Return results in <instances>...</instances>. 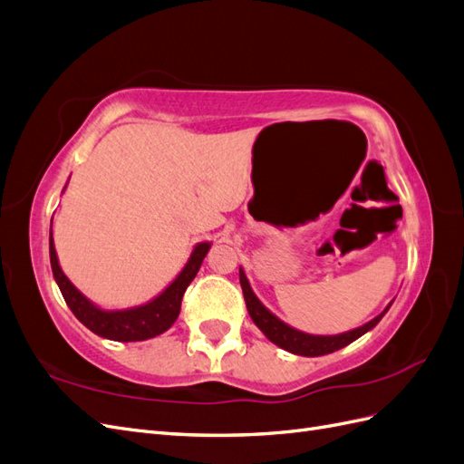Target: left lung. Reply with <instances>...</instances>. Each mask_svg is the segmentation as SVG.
<instances>
[{
    "instance_id": "1",
    "label": "left lung",
    "mask_w": 464,
    "mask_h": 464,
    "mask_svg": "<svg viewBox=\"0 0 464 464\" xmlns=\"http://www.w3.org/2000/svg\"><path fill=\"white\" fill-rule=\"evenodd\" d=\"M240 285H242L244 300L247 305V314L251 319H254L256 325L261 329V333L273 344L280 346L283 350H288V353H292V354H298V356L331 354V353H334V350H341L346 344L354 343L356 339H360L362 334L372 331L377 323L382 321V317L389 312V307L392 304L391 302L382 314L375 315L372 321L363 323L362 327H356L353 331L339 333V334H310V333H304V331L290 327L288 323L278 319L271 310H266L263 302L256 296V292L251 290V285H249V280H247L242 266H240Z\"/></svg>"
}]
</instances>
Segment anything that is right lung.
<instances>
[{
	"label": "right lung",
	"instance_id": "1",
	"mask_svg": "<svg viewBox=\"0 0 464 464\" xmlns=\"http://www.w3.org/2000/svg\"><path fill=\"white\" fill-rule=\"evenodd\" d=\"M210 246H213L210 242L195 244L188 263L184 265V269H181L172 283L168 285L160 294H157L152 300L141 305L123 307V310H106V307L96 305L92 300H89L62 271L58 254H55L52 224H50L52 273H53L55 283L60 286L65 304L69 305V310H72L82 325L91 329L94 334L104 336V339H110V341H118V343L147 341V339H152V336L162 334L164 331H168L174 325V321L178 319L181 310V298H184V292L191 285V280L195 278V275H198V271L201 269V263L207 257Z\"/></svg>",
	"mask_w": 464,
	"mask_h": 464
}]
</instances>
